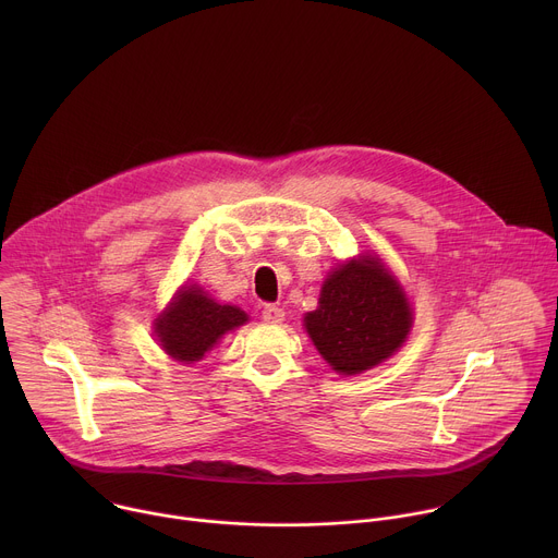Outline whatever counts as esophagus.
<instances>
[{
  "mask_svg": "<svg viewBox=\"0 0 558 558\" xmlns=\"http://www.w3.org/2000/svg\"><path fill=\"white\" fill-rule=\"evenodd\" d=\"M282 317H284V311L276 304H267L263 308V320L265 323H282Z\"/></svg>",
  "mask_w": 558,
  "mask_h": 558,
  "instance_id": "34e87169",
  "label": "esophagus"
}]
</instances>
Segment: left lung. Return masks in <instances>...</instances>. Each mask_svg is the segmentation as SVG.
I'll return each mask as SVG.
<instances>
[{"mask_svg":"<svg viewBox=\"0 0 558 558\" xmlns=\"http://www.w3.org/2000/svg\"><path fill=\"white\" fill-rule=\"evenodd\" d=\"M413 327L411 302L377 256L336 267L304 329L317 353L340 375L364 373L400 349Z\"/></svg>","mask_w":558,"mask_h":558,"instance_id":"left-lung-1","label":"left lung"}]
</instances>
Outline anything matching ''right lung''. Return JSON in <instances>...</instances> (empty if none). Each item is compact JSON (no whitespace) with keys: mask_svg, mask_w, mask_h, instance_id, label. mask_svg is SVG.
<instances>
[{"mask_svg":"<svg viewBox=\"0 0 558 558\" xmlns=\"http://www.w3.org/2000/svg\"><path fill=\"white\" fill-rule=\"evenodd\" d=\"M247 320L245 311L218 304L198 284H185L154 320V333L170 357L192 364L203 360L225 333L243 327Z\"/></svg>","mask_w":558,"mask_h":558,"instance_id":"add662e5","label":"right lung"}]
</instances>
